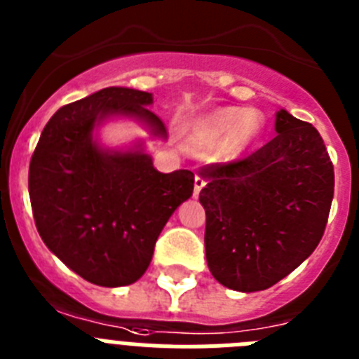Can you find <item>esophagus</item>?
I'll use <instances>...</instances> for the list:
<instances>
[{"label": "esophagus", "instance_id": "34e87169", "mask_svg": "<svg viewBox=\"0 0 359 359\" xmlns=\"http://www.w3.org/2000/svg\"><path fill=\"white\" fill-rule=\"evenodd\" d=\"M205 187V180L199 176H196L194 180V196H199V192H201V189Z\"/></svg>", "mask_w": 359, "mask_h": 359}]
</instances>
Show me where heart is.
<instances>
[{
	"instance_id": "b5f03b06",
	"label": "heart",
	"mask_w": 359,
	"mask_h": 359,
	"mask_svg": "<svg viewBox=\"0 0 359 359\" xmlns=\"http://www.w3.org/2000/svg\"><path fill=\"white\" fill-rule=\"evenodd\" d=\"M262 133V116L246 107H221L210 115L203 116L194 128V140L198 144H215L228 137L233 149H243L253 144Z\"/></svg>"
}]
</instances>
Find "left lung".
<instances>
[{
  "mask_svg": "<svg viewBox=\"0 0 359 359\" xmlns=\"http://www.w3.org/2000/svg\"><path fill=\"white\" fill-rule=\"evenodd\" d=\"M275 131L248 156L199 169L208 269L241 293L268 290L315 252L334 194L320 133L286 109L277 111Z\"/></svg>",
  "mask_w": 359,
  "mask_h": 359,
  "instance_id": "left-lung-1",
  "label": "left lung"
}]
</instances>
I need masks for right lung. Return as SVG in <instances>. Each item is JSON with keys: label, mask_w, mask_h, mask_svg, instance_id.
I'll list each match as a JSON object with an SVG mask.
<instances>
[{"label": "right lung", "mask_w": 359, "mask_h": 359, "mask_svg": "<svg viewBox=\"0 0 359 359\" xmlns=\"http://www.w3.org/2000/svg\"><path fill=\"white\" fill-rule=\"evenodd\" d=\"M149 106L147 91L104 88L57 111L32 156L28 192L41 239L97 286L138 280L165 223L194 190L190 170L154 169L142 140L113 149L98 138L104 123L133 120L165 140L163 122Z\"/></svg>", "instance_id": "1"}]
</instances>
